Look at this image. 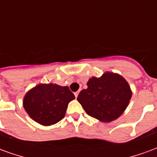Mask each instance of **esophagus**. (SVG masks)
<instances>
[{
    "mask_svg": "<svg viewBox=\"0 0 157 157\" xmlns=\"http://www.w3.org/2000/svg\"><path fill=\"white\" fill-rule=\"evenodd\" d=\"M78 94H79V92H75V98H77V97H78Z\"/></svg>",
    "mask_w": 157,
    "mask_h": 157,
    "instance_id": "34e87169",
    "label": "esophagus"
}]
</instances>
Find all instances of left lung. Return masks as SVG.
<instances>
[{"mask_svg":"<svg viewBox=\"0 0 157 157\" xmlns=\"http://www.w3.org/2000/svg\"><path fill=\"white\" fill-rule=\"evenodd\" d=\"M87 88L79 93L77 101L91 117L104 123L115 120L128 107L131 98L130 86L123 76L105 72L101 77H92Z\"/></svg>","mask_w":157,"mask_h":157,"instance_id":"obj_1","label":"left lung"}]
</instances>
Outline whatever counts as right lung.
Here are the masks:
<instances>
[{
	"label": "right lung",
	"instance_id": "right-lung-1",
	"mask_svg": "<svg viewBox=\"0 0 157 157\" xmlns=\"http://www.w3.org/2000/svg\"><path fill=\"white\" fill-rule=\"evenodd\" d=\"M73 99L75 96L68 86L39 84L26 93L23 107L34 121L49 126L65 117L69 102Z\"/></svg>",
	"mask_w": 157,
	"mask_h": 157
}]
</instances>
